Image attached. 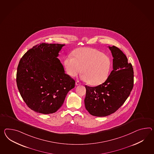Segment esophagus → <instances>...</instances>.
Returning <instances> with one entry per match:
<instances>
[{
  "label": "esophagus",
  "instance_id": "34e87169",
  "mask_svg": "<svg viewBox=\"0 0 154 154\" xmlns=\"http://www.w3.org/2000/svg\"><path fill=\"white\" fill-rule=\"evenodd\" d=\"M75 85H76L77 86H78V85H81V83L79 82V81H77L75 82Z\"/></svg>",
  "mask_w": 154,
  "mask_h": 154
}]
</instances>
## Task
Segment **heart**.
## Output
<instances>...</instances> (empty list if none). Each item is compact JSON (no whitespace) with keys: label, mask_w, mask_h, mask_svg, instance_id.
Listing matches in <instances>:
<instances>
[{"label":"heart","mask_w":154,"mask_h":154,"mask_svg":"<svg viewBox=\"0 0 154 154\" xmlns=\"http://www.w3.org/2000/svg\"><path fill=\"white\" fill-rule=\"evenodd\" d=\"M66 57L64 64L68 75L75 77L80 72L81 79L91 85H100L108 78L111 68L109 57L100 51L82 48Z\"/></svg>","instance_id":"b5f03b06"}]
</instances>
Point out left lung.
Listing matches in <instances>:
<instances>
[{
	"instance_id": "left-lung-1",
	"label": "left lung",
	"mask_w": 154,
	"mask_h": 154,
	"mask_svg": "<svg viewBox=\"0 0 154 154\" xmlns=\"http://www.w3.org/2000/svg\"><path fill=\"white\" fill-rule=\"evenodd\" d=\"M113 58V70L105 82L97 86H85V107L91 115L106 116L116 112L127 100L134 87V71L124 53L109 47Z\"/></svg>"
}]
</instances>
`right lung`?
Segmentation results:
<instances>
[{"instance_id": "right-lung-1", "label": "right lung", "mask_w": 154, "mask_h": 154, "mask_svg": "<svg viewBox=\"0 0 154 154\" xmlns=\"http://www.w3.org/2000/svg\"><path fill=\"white\" fill-rule=\"evenodd\" d=\"M65 45L42 43L28 50L19 61L17 84L23 100L38 113L56 112L75 81L64 73L57 58Z\"/></svg>"}]
</instances>
